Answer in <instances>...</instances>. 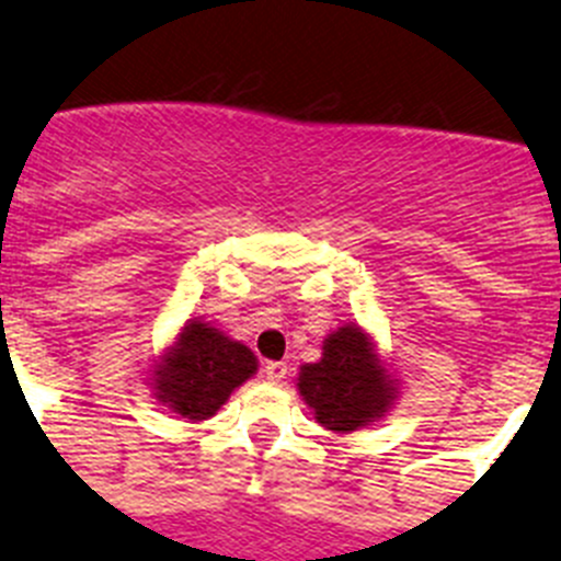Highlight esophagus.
Wrapping results in <instances>:
<instances>
[{"label": "esophagus", "mask_w": 561, "mask_h": 561, "mask_svg": "<svg viewBox=\"0 0 561 561\" xmlns=\"http://www.w3.org/2000/svg\"><path fill=\"white\" fill-rule=\"evenodd\" d=\"M264 375H266V381H272V383L284 381V378H286V364L284 362H266L264 364Z\"/></svg>", "instance_id": "obj_1"}]
</instances>
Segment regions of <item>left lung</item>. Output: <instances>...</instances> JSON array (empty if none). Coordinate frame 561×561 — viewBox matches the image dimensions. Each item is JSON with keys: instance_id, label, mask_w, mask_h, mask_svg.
Here are the masks:
<instances>
[{"instance_id": "left-lung-1", "label": "left lung", "mask_w": 561, "mask_h": 561, "mask_svg": "<svg viewBox=\"0 0 561 561\" xmlns=\"http://www.w3.org/2000/svg\"><path fill=\"white\" fill-rule=\"evenodd\" d=\"M297 389L317 423L336 434L373 425L398 398L375 342L358 325L328 333L320 362L300 367Z\"/></svg>"}]
</instances>
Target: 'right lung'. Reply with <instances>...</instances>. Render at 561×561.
Returning a JSON list of instances; mask_svg holds the SVG:
<instances>
[{
	"label": "right lung",
	"instance_id": "1",
	"mask_svg": "<svg viewBox=\"0 0 561 561\" xmlns=\"http://www.w3.org/2000/svg\"><path fill=\"white\" fill-rule=\"evenodd\" d=\"M259 358L247 344L203 320H188L152 369V389L180 417L199 423L222 409L236 387L253 378Z\"/></svg>",
	"mask_w": 561,
	"mask_h": 561
}]
</instances>
